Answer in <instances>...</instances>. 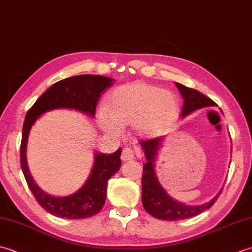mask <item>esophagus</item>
Masks as SVG:
<instances>
[{"mask_svg": "<svg viewBox=\"0 0 252 252\" xmlns=\"http://www.w3.org/2000/svg\"><path fill=\"white\" fill-rule=\"evenodd\" d=\"M133 159H134V152H133L129 147L123 148L122 154H121L122 161H130V160H133Z\"/></svg>", "mask_w": 252, "mask_h": 252, "instance_id": "34e87169", "label": "esophagus"}]
</instances>
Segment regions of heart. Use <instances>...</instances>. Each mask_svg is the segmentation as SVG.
Returning <instances> with one entry per match:
<instances>
[{
    "instance_id": "heart-1",
    "label": "heart",
    "mask_w": 252,
    "mask_h": 252,
    "mask_svg": "<svg viewBox=\"0 0 252 252\" xmlns=\"http://www.w3.org/2000/svg\"><path fill=\"white\" fill-rule=\"evenodd\" d=\"M179 111V100L172 92L136 82L118 88L108 95L105 110L98 114V123L109 134H119L122 126L135 125L140 134L155 137L172 127Z\"/></svg>"
}]
</instances>
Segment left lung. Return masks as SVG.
Masks as SVG:
<instances>
[{"mask_svg":"<svg viewBox=\"0 0 252 252\" xmlns=\"http://www.w3.org/2000/svg\"><path fill=\"white\" fill-rule=\"evenodd\" d=\"M175 85L184 99L181 110L182 117L189 116L191 112L203 107L216 106L215 101L198 92L197 90L187 88L181 83H175ZM162 141L163 137H156L140 143L146 157V163L143 164L142 175V202L144 209L154 218L164 221L183 220V219L200 215L217 201L221 190L210 201L200 206H187L170 197L160 185L156 171H155V161H156L158 151L162 145Z\"/></svg>","mask_w":252,"mask_h":252,"instance_id":"left-lung-1","label":"left lung"}]
</instances>
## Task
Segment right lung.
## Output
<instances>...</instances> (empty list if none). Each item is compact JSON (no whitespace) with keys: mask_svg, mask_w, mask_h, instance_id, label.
I'll return each instance as SVG.
<instances>
[{"mask_svg":"<svg viewBox=\"0 0 252 252\" xmlns=\"http://www.w3.org/2000/svg\"><path fill=\"white\" fill-rule=\"evenodd\" d=\"M114 81L111 78L94 74H81L61 80L42 94L27 112L20 144L21 170L35 200L53 216L87 219L97 215L105 205L108 180L121 167V147L114 154L96 152L91 174L81 189L69 196L55 197L42 190L29 172L26 152L31 126L41 115L54 109H76L94 117L101 93L110 88Z\"/></svg>","mask_w":252,"mask_h":252,"instance_id":"right-lung-1","label":"right lung"}]
</instances>
